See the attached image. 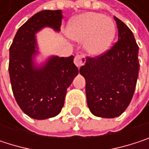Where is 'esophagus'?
Listing matches in <instances>:
<instances>
[{
	"mask_svg": "<svg viewBox=\"0 0 149 149\" xmlns=\"http://www.w3.org/2000/svg\"><path fill=\"white\" fill-rule=\"evenodd\" d=\"M85 63V58L84 55H77L74 58V64L79 69L82 65H84Z\"/></svg>",
	"mask_w": 149,
	"mask_h": 149,
	"instance_id": "esophagus-1",
	"label": "esophagus"
}]
</instances>
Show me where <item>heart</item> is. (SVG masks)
Instances as JSON below:
<instances>
[{
	"label": "heart",
	"instance_id": "heart-1",
	"mask_svg": "<svg viewBox=\"0 0 149 149\" xmlns=\"http://www.w3.org/2000/svg\"><path fill=\"white\" fill-rule=\"evenodd\" d=\"M68 35L77 41L85 40L87 52L97 57L108 50L116 35L112 19L101 14L84 13L77 16L69 24Z\"/></svg>",
	"mask_w": 149,
	"mask_h": 149
}]
</instances>
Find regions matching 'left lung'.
<instances>
[{
  "label": "left lung",
  "instance_id": "obj_1",
  "mask_svg": "<svg viewBox=\"0 0 149 149\" xmlns=\"http://www.w3.org/2000/svg\"><path fill=\"white\" fill-rule=\"evenodd\" d=\"M118 41L107 52L87 58L79 72L85 78L87 104L98 117L114 118L130 104L140 69L139 47L131 30L114 16Z\"/></svg>",
  "mask_w": 149,
  "mask_h": 149
}]
</instances>
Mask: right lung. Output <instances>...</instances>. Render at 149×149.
Segmentation results:
<instances>
[{
    "instance_id": "obj_1",
    "label": "right lung",
    "mask_w": 149,
    "mask_h": 149,
    "mask_svg": "<svg viewBox=\"0 0 149 149\" xmlns=\"http://www.w3.org/2000/svg\"><path fill=\"white\" fill-rule=\"evenodd\" d=\"M61 10H43L32 16L17 31L9 48L8 72L13 93L28 116L44 120L58 115L67 88L78 74L74 57L51 56L44 64L34 61L39 53L36 33L44 27L60 31Z\"/></svg>"
}]
</instances>
